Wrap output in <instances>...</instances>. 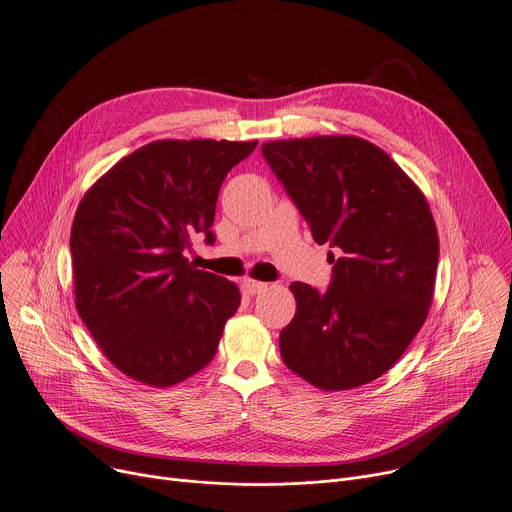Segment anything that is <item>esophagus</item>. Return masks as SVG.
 Instances as JSON below:
<instances>
[{
	"mask_svg": "<svg viewBox=\"0 0 512 512\" xmlns=\"http://www.w3.org/2000/svg\"><path fill=\"white\" fill-rule=\"evenodd\" d=\"M243 288H245L249 294H261V292L267 290V284H265V282L251 280V277H247V280H243Z\"/></svg>",
	"mask_w": 512,
	"mask_h": 512,
	"instance_id": "obj_1",
	"label": "esophagus"
}]
</instances>
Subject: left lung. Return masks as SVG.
<instances>
[{"label":"left lung","instance_id":"obj_1","mask_svg":"<svg viewBox=\"0 0 512 512\" xmlns=\"http://www.w3.org/2000/svg\"><path fill=\"white\" fill-rule=\"evenodd\" d=\"M269 167L329 243L327 292L290 286L296 314L280 335L284 363L324 392L384 376L423 327L439 261L425 194L374 143L351 134L286 138L261 147Z\"/></svg>","mask_w":512,"mask_h":512}]
</instances>
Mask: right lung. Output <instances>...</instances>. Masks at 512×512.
Masks as SVG:
<instances>
[{
  "label": "right lung",
  "instance_id": "obj_1",
  "mask_svg": "<svg viewBox=\"0 0 512 512\" xmlns=\"http://www.w3.org/2000/svg\"><path fill=\"white\" fill-rule=\"evenodd\" d=\"M257 141H155L120 159L85 192L71 226L75 306L124 376L167 388L206 367L241 292L183 251L214 243L226 173Z\"/></svg>",
  "mask_w": 512,
  "mask_h": 512
}]
</instances>
